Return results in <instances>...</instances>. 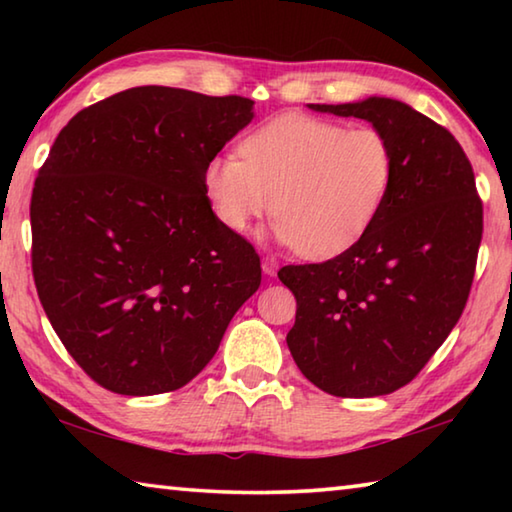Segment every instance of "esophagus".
<instances>
[{
  "label": "esophagus",
  "instance_id": "esophagus-1",
  "mask_svg": "<svg viewBox=\"0 0 512 512\" xmlns=\"http://www.w3.org/2000/svg\"><path fill=\"white\" fill-rule=\"evenodd\" d=\"M262 271L266 273V275H275L277 273V259L273 257V255H266L264 259H262Z\"/></svg>",
  "mask_w": 512,
  "mask_h": 512
}]
</instances>
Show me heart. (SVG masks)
<instances>
[{
  "label": "heart",
  "instance_id": "heart-1",
  "mask_svg": "<svg viewBox=\"0 0 512 512\" xmlns=\"http://www.w3.org/2000/svg\"><path fill=\"white\" fill-rule=\"evenodd\" d=\"M205 164L203 189L223 228L246 232L275 214V237L307 259L350 250L391 194L395 153L377 128H345L309 115L266 121Z\"/></svg>",
  "mask_w": 512,
  "mask_h": 512
}]
</instances>
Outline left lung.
<instances>
[{"instance_id":"obj_1","label":"left lung","mask_w":512,"mask_h":512,"mask_svg":"<svg viewBox=\"0 0 512 512\" xmlns=\"http://www.w3.org/2000/svg\"><path fill=\"white\" fill-rule=\"evenodd\" d=\"M366 119L395 153L391 194L372 228L323 264L280 268L296 296L287 345L302 375L336 397L409 384L461 318L483 235V205L461 144L402 101L309 103Z\"/></svg>"}]
</instances>
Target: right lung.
<instances>
[{
  "label": "right lung",
  "mask_w": 512,
  "mask_h": 512,
  "mask_svg": "<svg viewBox=\"0 0 512 512\" xmlns=\"http://www.w3.org/2000/svg\"><path fill=\"white\" fill-rule=\"evenodd\" d=\"M253 101L144 85L58 133L31 196L38 298L74 361L119 395L183 388L262 282L259 255L216 221L205 164Z\"/></svg>",
  "instance_id": "obj_1"
}]
</instances>
